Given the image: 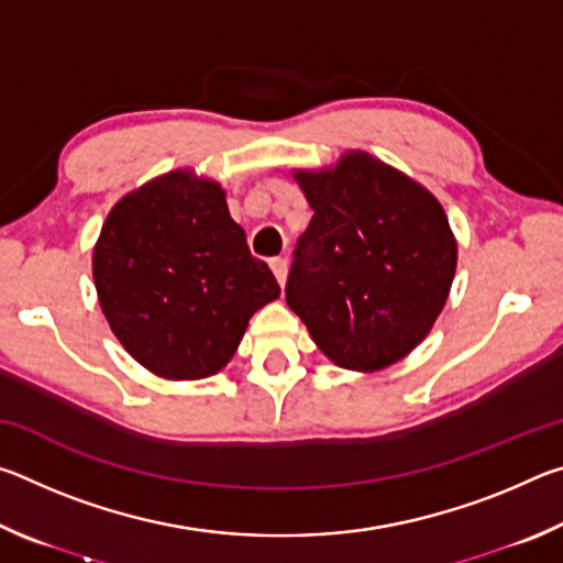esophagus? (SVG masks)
Here are the masks:
<instances>
[{
    "label": "esophagus",
    "instance_id": "1",
    "mask_svg": "<svg viewBox=\"0 0 563 563\" xmlns=\"http://www.w3.org/2000/svg\"><path fill=\"white\" fill-rule=\"evenodd\" d=\"M271 268H273L275 278H278L280 288H283L285 280H288V261H285V258H273V261H271Z\"/></svg>",
    "mask_w": 563,
    "mask_h": 563
}]
</instances>
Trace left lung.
<instances>
[{
  "instance_id": "1",
  "label": "left lung",
  "mask_w": 563,
  "mask_h": 563,
  "mask_svg": "<svg viewBox=\"0 0 563 563\" xmlns=\"http://www.w3.org/2000/svg\"><path fill=\"white\" fill-rule=\"evenodd\" d=\"M310 208L285 300L340 367L375 373L422 342L456 271L440 201L365 151L332 168L295 170Z\"/></svg>"
}]
</instances>
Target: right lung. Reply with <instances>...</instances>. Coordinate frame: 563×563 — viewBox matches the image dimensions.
Masks as SVG:
<instances>
[{
	"label": "right lung",
	"instance_id": "obj_1",
	"mask_svg": "<svg viewBox=\"0 0 563 563\" xmlns=\"http://www.w3.org/2000/svg\"><path fill=\"white\" fill-rule=\"evenodd\" d=\"M93 285L113 335L164 379L223 369L247 320L280 295L228 213L225 190L178 168L111 208L93 245Z\"/></svg>",
	"mask_w": 563,
	"mask_h": 563
}]
</instances>
